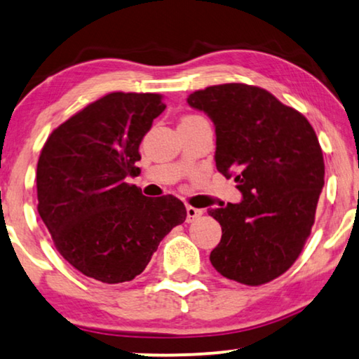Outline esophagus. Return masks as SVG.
<instances>
[{
	"label": "esophagus",
	"instance_id": "obj_1",
	"mask_svg": "<svg viewBox=\"0 0 359 359\" xmlns=\"http://www.w3.org/2000/svg\"><path fill=\"white\" fill-rule=\"evenodd\" d=\"M201 216H203V210H198V208H194V206H187V222H194Z\"/></svg>",
	"mask_w": 359,
	"mask_h": 359
}]
</instances>
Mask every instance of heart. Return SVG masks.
I'll return each instance as SVG.
<instances>
[{"instance_id": "obj_1", "label": "heart", "mask_w": 359, "mask_h": 359, "mask_svg": "<svg viewBox=\"0 0 359 359\" xmlns=\"http://www.w3.org/2000/svg\"><path fill=\"white\" fill-rule=\"evenodd\" d=\"M189 117H190V116H189Z\"/></svg>"}]
</instances>
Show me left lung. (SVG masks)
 <instances>
[{
  "mask_svg": "<svg viewBox=\"0 0 359 359\" xmlns=\"http://www.w3.org/2000/svg\"><path fill=\"white\" fill-rule=\"evenodd\" d=\"M187 101L212 119L216 168L243 195L238 205L208 210L222 229L211 264L245 285L274 280L311 235L325 174L316 132L302 112L255 85H212Z\"/></svg>",
  "mask_w": 359,
  "mask_h": 359,
  "instance_id": "8db88e82",
  "label": "left lung"
}]
</instances>
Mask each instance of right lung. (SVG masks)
<instances>
[{"label":"right lung","mask_w":359,"mask_h":359,"mask_svg":"<svg viewBox=\"0 0 359 359\" xmlns=\"http://www.w3.org/2000/svg\"><path fill=\"white\" fill-rule=\"evenodd\" d=\"M164 109L159 93H108L56 127L41 148L36 210L56 250L83 276L132 280L185 221L179 198H148L126 182L140 174L138 148Z\"/></svg>","instance_id":"obj_1"}]
</instances>
